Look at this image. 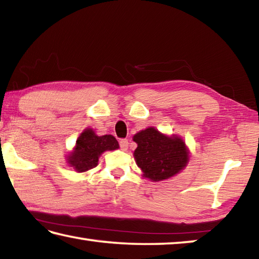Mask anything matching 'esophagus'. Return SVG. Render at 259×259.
I'll use <instances>...</instances> for the list:
<instances>
[{
  "mask_svg": "<svg viewBox=\"0 0 259 259\" xmlns=\"http://www.w3.org/2000/svg\"><path fill=\"white\" fill-rule=\"evenodd\" d=\"M119 143H120V147L122 148V150L126 151V148H128V146H129L128 139H120Z\"/></svg>",
  "mask_w": 259,
  "mask_h": 259,
  "instance_id": "1",
  "label": "esophagus"
}]
</instances>
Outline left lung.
<instances>
[{"instance_id": "left-lung-1", "label": "left lung", "mask_w": 259, "mask_h": 259, "mask_svg": "<svg viewBox=\"0 0 259 259\" xmlns=\"http://www.w3.org/2000/svg\"><path fill=\"white\" fill-rule=\"evenodd\" d=\"M137 148L134 152L136 163L143 176L153 182L163 181L185 168L190 155L182 138L165 136L155 128H147L134 136Z\"/></svg>"}]
</instances>
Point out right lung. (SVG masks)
Returning <instances> with one entry per match:
<instances>
[{
  "label": "right lung",
  "instance_id": "right-lung-1",
  "mask_svg": "<svg viewBox=\"0 0 259 259\" xmlns=\"http://www.w3.org/2000/svg\"><path fill=\"white\" fill-rule=\"evenodd\" d=\"M117 148L119 143L112 135L97 136L93 129L88 128L77 138L76 145L68 155L67 162L77 172H84L97 166L99 156L105 151Z\"/></svg>",
  "mask_w": 259,
  "mask_h": 259
}]
</instances>
